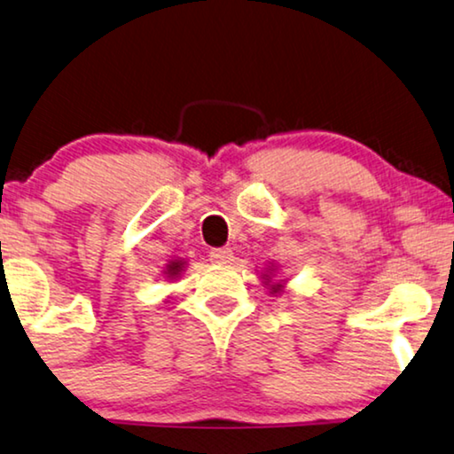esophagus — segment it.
I'll use <instances>...</instances> for the list:
<instances>
[{"label":"esophagus","instance_id":"34e87169","mask_svg":"<svg viewBox=\"0 0 454 454\" xmlns=\"http://www.w3.org/2000/svg\"><path fill=\"white\" fill-rule=\"evenodd\" d=\"M209 257H211V262H215V263H228L232 259V249H228V247H220V249H211L209 251Z\"/></svg>","mask_w":454,"mask_h":454}]
</instances>
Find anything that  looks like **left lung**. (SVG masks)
<instances>
[{
  "instance_id": "obj_1",
  "label": "left lung",
  "mask_w": 454,
  "mask_h": 454,
  "mask_svg": "<svg viewBox=\"0 0 454 454\" xmlns=\"http://www.w3.org/2000/svg\"><path fill=\"white\" fill-rule=\"evenodd\" d=\"M276 290H278V288H274V293H276Z\"/></svg>"
}]
</instances>
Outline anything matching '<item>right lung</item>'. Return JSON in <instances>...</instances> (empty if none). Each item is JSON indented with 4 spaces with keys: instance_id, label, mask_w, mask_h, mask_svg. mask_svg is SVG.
I'll return each instance as SVG.
<instances>
[{
    "instance_id": "right-lung-1",
    "label": "right lung",
    "mask_w": 454,
    "mask_h": 454,
    "mask_svg": "<svg viewBox=\"0 0 454 454\" xmlns=\"http://www.w3.org/2000/svg\"><path fill=\"white\" fill-rule=\"evenodd\" d=\"M180 268H183V263H180V262H172L170 265H168V276H176L178 271H180Z\"/></svg>"
}]
</instances>
